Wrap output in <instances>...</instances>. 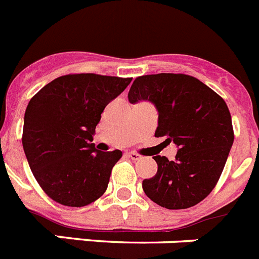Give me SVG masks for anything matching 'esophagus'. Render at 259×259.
Wrapping results in <instances>:
<instances>
[{
  "label": "esophagus",
  "instance_id": "esophagus-1",
  "mask_svg": "<svg viewBox=\"0 0 259 259\" xmlns=\"http://www.w3.org/2000/svg\"><path fill=\"white\" fill-rule=\"evenodd\" d=\"M127 155L130 158H131L132 161H139V159H141V155L140 154H137V153H135V152H130V153H127Z\"/></svg>",
  "mask_w": 259,
  "mask_h": 259
}]
</instances>
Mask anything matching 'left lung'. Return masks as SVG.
Segmentation results:
<instances>
[{"label":"left lung","mask_w":259,"mask_h":259,"mask_svg":"<svg viewBox=\"0 0 259 259\" xmlns=\"http://www.w3.org/2000/svg\"><path fill=\"white\" fill-rule=\"evenodd\" d=\"M128 101L152 102L158 111L155 137L178 146L174 161L153 157L158 170L143 180L146 196L170 210L197 205L214 189L233 144L223 98L189 75L155 74L136 77Z\"/></svg>","instance_id":"8db88e82"}]
</instances>
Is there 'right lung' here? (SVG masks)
I'll return each mask as SVG.
<instances>
[{"mask_svg": "<svg viewBox=\"0 0 259 259\" xmlns=\"http://www.w3.org/2000/svg\"><path fill=\"white\" fill-rule=\"evenodd\" d=\"M131 77L74 74L41 88L24 114L23 149L45 193L65 206L81 207L105 193L122 152L95 148L96 125L106 105Z\"/></svg>", "mask_w": 259, "mask_h": 259, "instance_id": "1", "label": "right lung"}]
</instances>
